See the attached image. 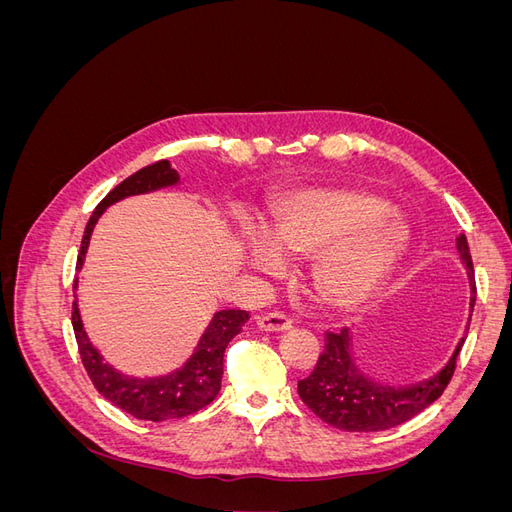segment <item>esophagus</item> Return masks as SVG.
I'll return each mask as SVG.
<instances>
[{"label": "esophagus", "mask_w": 512, "mask_h": 512, "mask_svg": "<svg viewBox=\"0 0 512 512\" xmlns=\"http://www.w3.org/2000/svg\"><path fill=\"white\" fill-rule=\"evenodd\" d=\"M258 327L262 331L280 333V331L292 329V320L286 314H282V312H271V314H265V316L258 318Z\"/></svg>", "instance_id": "1"}]
</instances>
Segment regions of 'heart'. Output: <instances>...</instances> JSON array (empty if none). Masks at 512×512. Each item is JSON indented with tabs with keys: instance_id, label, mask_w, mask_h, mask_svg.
I'll list each match as a JSON object with an SVG mask.
<instances>
[{
	"instance_id": "1",
	"label": "heart",
	"mask_w": 512,
	"mask_h": 512,
	"mask_svg": "<svg viewBox=\"0 0 512 512\" xmlns=\"http://www.w3.org/2000/svg\"><path fill=\"white\" fill-rule=\"evenodd\" d=\"M412 228L389 198L359 188H305L271 211L269 232H250L245 258L277 273L284 256L309 260V282L322 305L354 312L374 301L406 258Z\"/></svg>"
}]
</instances>
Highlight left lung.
Returning a JSON list of instances; mask_svg holds the SVG:
<instances>
[{
    "label": "left lung",
    "instance_id": "8db88e82",
    "mask_svg": "<svg viewBox=\"0 0 512 512\" xmlns=\"http://www.w3.org/2000/svg\"><path fill=\"white\" fill-rule=\"evenodd\" d=\"M457 252L461 265L466 267L472 297L466 333L459 339L448 363L433 376L418 382L386 384L365 374V369L356 363L350 329L327 333L324 352L320 354L314 371L305 380H299V395L303 404L320 416L324 423L344 431L391 429L410 421L412 416L423 412L444 393L446 384L453 378L459 350L468 337L476 301L474 265L466 235L457 237Z\"/></svg>",
    "mask_w": 512,
    "mask_h": 512
}]
</instances>
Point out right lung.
I'll list each match as a JSON object with an SVG mask.
<instances>
[{
  "mask_svg": "<svg viewBox=\"0 0 512 512\" xmlns=\"http://www.w3.org/2000/svg\"><path fill=\"white\" fill-rule=\"evenodd\" d=\"M179 183V173L170 166L168 160L145 166L138 173L130 175L126 181H121L115 190L102 198L96 211L91 213L81 241V252L79 258H76V269H83L91 232H94L98 220L108 207L128 196L175 188ZM76 288H79V277L74 280V290ZM247 318H250V314L243 312V309H222V312H215L188 361L164 376L138 378L121 374L119 369L104 361L100 350L89 342V335L83 327L79 312V299H74L72 303V327L76 344H79L83 365L98 393L123 412L141 418V421L153 423L188 416L211 404L222 389L224 350L230 339L241 333V327L247 322Z\"/></svg>",
  "mask_w": 512,
  "mask_h": 512,
  "instance_id": "1",
  "label": "right lung"
}]
</instances>
